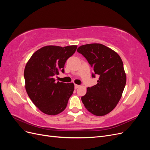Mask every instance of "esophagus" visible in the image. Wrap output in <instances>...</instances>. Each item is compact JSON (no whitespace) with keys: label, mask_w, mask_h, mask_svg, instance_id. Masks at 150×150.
Wrapping results in <instances>:
<instances>
[{"label":"esophagus","mask_w":150,"mask_h":150,"mask_svg":"<svg viewBox=\"0 0 150 150\" xmlns=\"http://www.w3.org/2000/svg\"><path fill=\"white\" fill-rule=\"evenodd\" d=\"M80 87V86L79 85H78V84H75L74 85V88H75V89H78V88H79Z\"/></svg>","instance_id":"obj_1"}]
</instances>
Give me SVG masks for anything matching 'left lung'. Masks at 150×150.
<instances>
[{
    "mask_svg": "<svg viewBox=\"0 0 150 150\" xmlns=\"http://www.w3.org/2000/svg\"><path fill=\"white\" fill-rule=\"evenodd\" d=\"M77 51L93 67V78L99 76L98 84L88 88L81 100L93 115H106L116 106L125 87L126 76L122 59L117 52L101 44L83 45Z\"/></svg>",
    "mask_w": 150,
    "mask_h": 150,
    "instance_id": "1",
    "label": "left lung"
}]
</instances>
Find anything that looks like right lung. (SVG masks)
Instances as JSON below:
<instances>
[{
  "label": "right lung",
  "instance_id": "right-lung-1",
  "mask_svg": "<svg viewBox=\"0 0 150 150\" xmlns=\"http://www.w3.org/2000/svg\"><path fill=\"white\" fill-rule=\"evenodd\" d=\"M77 47L44 46L36 51L27 62L24 72L26 92L34 105L44 114L56 115L62 112L73 93L74 83H56L54 76L64 72L66 61Z\"/></svg>",
  "mask_w": 150,
  "mask_h": 150
}]
</instances>
